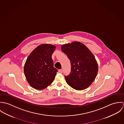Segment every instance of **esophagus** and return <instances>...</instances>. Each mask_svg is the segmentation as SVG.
<instances>
[{"mask_svg":"<svg viewBox=\"0 0 124 124\" xmlns=\"http://www.w3.org/2000/svg\"><path fill=\"white\" fill-rule=\"evenodd\" d=\"M59 72L60 73H62V69H60L59 70Z\"/></svg>","mask_w":124,"mask_h":124,"instance_id":"esophagus-1","label":"esophagus"}]
</instances>
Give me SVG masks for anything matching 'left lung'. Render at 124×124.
I'll return each instance as SVG.
<instances>
[{"label":"left lung","mask_w":124,"mask_h":124,"mask_svg":"<svg viewBox=\"0 0 124 124\" xmlns=\"http://www.w3.org/2000/svg\"><path fill=\"white\" fill-rule=\"evenodd\" d=\"M71 64V72L65 76L69 85L76 90L87 88L95 79L98 71L97 61L91 52L83 43L74 41L61 47Z\"/></svg>","instance_id":"obj_1"}]
</instances>
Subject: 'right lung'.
<instances>
[{"label":"right lung","instance_id":"obj_1","mask_svg":"<svg viewBox=\"0 0 124 124\" xmlns=\"http://www.w3.org/2000/svg\"><path fill=\"white\" fill-rule=\"evenodd\" d=\"M56 46L49 44L38 46L30 53L24 65V72L30 85L42 90L53 82L58 70L53 67L52 55Z\"/></svg>","mask_w":124,"mask_h":124}]
</instances>
